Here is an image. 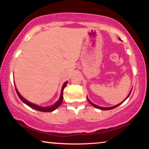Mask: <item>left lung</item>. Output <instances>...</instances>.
I'll return each mask as SVG.
<instances>
[{
	"label": "left lung",
	"instance_id": "obj_1",
	"mask_svg": "<svg viewBox=\"0 0 149 149\" xmlns=\"http://www.w3.org/2000/svg\"><path fill=\"white\" fill-rule=\"evenodd\" d=\"M130 93H131V92H130V94H129V95H128V96L127 97V98H126V99H125V100H127V99L128 98V97H129V96H130ZM87 99H88V102H90V104H92V106H93V107H94L97 108V109H101V110H111V109H115V108H116V107H118V106L120 105V104H122V103H123V102H124V101H125V100H124V101H123V102H121V103H120V104H118V105H116V106H114V107H99V106H97V105H96V104H93V103H92V102H90V100H89V99L88 98V97H87Z\"/></svg>",
	"mask_w": 149,
	"mask_h": 149
}]
</instances>
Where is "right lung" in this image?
I'll return each mask as SVG.
<instances>
[{
    "instance_id": "add662e5",
    "label": "right lung",
    "mask_w": 149,
    "mask_h": 149,
    "mask_svg": "<svg viewBox=\"0 0 149 149\" xmlns=\"http://www.w3.org/2000/svg\"><path fill=\"white\" fill-rule=\"evenodd\" d=\"M66 84H67V82H66V83H65L63 85L62 89H61V97H60V98H59V100H58L57 102L54 104V105L52 106V107H39V106L36 105V104L30 103V102H29L28 101H26L24 98H23V97L21 96V95H20V94L19 93L18 90H17L16 87H15V90H16L17 94V95L19 96V98H20V100H21L22 102H24V103L26 104V105H28L29 107L32 108V109H35V110L39 111H42V112H51V111H54V110H55L56 109H57V108L61 105V104L62 103L63 99H64V97H63V90H64V88H65V87H66Z\"/></svg>"
}]
</instances>
